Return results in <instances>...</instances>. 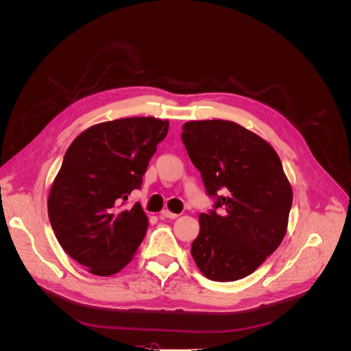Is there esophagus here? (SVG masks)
<instances>
[{
  "label": "esophagus",
  "instance_id": "1",
  "mask_svg": "<svg viewBox=\"0 0 351 351\" xmlns=\"http://www.w3.org/2000/svg\"><path fill=\"white\" fill-rule=\"evenodd\" d=\"M161 215L164 217V218H169V219H176L178 215L177 214H174V212H171V210H168V209H164L162 212H161Z\"/></svg>",
  "mask_w": 351,
  "mask_h": 351
}]
</instances>
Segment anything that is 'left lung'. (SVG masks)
Listing matches in <instances>:
<instances>
[{"label":"left lung","mask_w":351,"mask_h":351,"mask_svg":"<svg viewBox=\"0 0 351 351\" xmlns=\"http://www.w3.org/2000/svg\"><path fill=\"white\" fill-rule=\"evenodd\" d=\"M183 143L217 210L199 215L192 256L208 280L228 282L256 271L278 249L289 226L293 189L274 147L227 120L187 121Z\"/></svg>","instance_id":"8db88e82"}]
</instances>
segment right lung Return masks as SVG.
Returning <instances> with one entry per match:
<instances>
[{"instance_id": "right-lung-1", "label": "right lung", "mask_w": 351, "mask_h": 351, "mask_svg": "<svg viewBox=\"0 0 351 351\" xmlns=\"http://www.w3.org/2000/svg\"><path fill=\"white\" fill-rule=\"evenodd\" d=\"M168 120L132 117L90 125L69 146L48 195L61 247L98 277L130 263L147 228L141 204L121 208L139 189Z\"/></svg>"}]
</instances>
